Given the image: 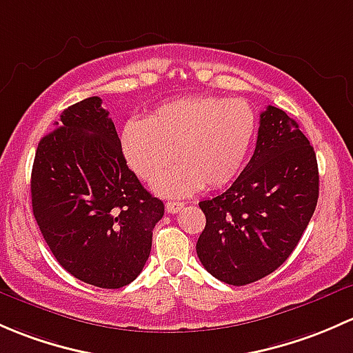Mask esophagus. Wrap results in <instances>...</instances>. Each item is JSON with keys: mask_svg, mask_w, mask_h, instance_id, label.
Instances as JSON below:
<instances>
[{"mask_svg": "<svg viewBox=\"0 0 353 353\" xmlns=\"http://www.w3.org/2000/svg\"><path fill=\"white\" fill-rule=\"evenodd\" d=\"M183 209V202H166V212L168 214H176Z\"/></svg>", "mask_w": 353, "mask_h": 353, "instance_id": "esophagus-1", "label": "esophagus"}]
</instances>
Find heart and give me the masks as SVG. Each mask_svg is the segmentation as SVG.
I'll list each match as a JSON object with an SVG mask.
<instances>
[{"label":"heart","instance_id":"obj_1","mask_svg":"<svg viewBox=\"0 0 353 353\" xmlns=\"http://www.w3.org/2000/svg\"><path fill=\"white\" fill-rule=\"evenodd\" d=\"M256 136V115L243 100L185 97L159 105L144 122L130 121L121 144L127 165L163 195L183 197L197 188H221L245 166Z\"/></svg>","mask_w":353,"mask_h":353}]
</instances>
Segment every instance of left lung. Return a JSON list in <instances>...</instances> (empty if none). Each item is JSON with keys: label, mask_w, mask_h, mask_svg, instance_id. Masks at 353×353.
Segmentation results:
<instances>
[{"label": "left lung", "mask_w": 353, "mask_h": 353, "mask_svg": "<svg viewBox=\"0 0 353 353\" xmlns=\"http://www.w3.org/2000/svg\"><path fill=\"white\" fill-rule=\"evenodd\" d=\"M316 152L284 110L260 114L256 148L224 194L202 201L205 228L197 256L207 272L231 285L267 277L290 256L316 209Z\"/></svg>", "instance_id": "8db88e82"}]
</instances>
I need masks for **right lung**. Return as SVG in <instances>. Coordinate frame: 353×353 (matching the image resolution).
<instances>
[{
  "label": "right lung",
  "mask_w": 353,
  "mask_h": 353,
  "mask_svg": "<svg viewBox=\"0 0 353 353\" xmlns=\"http://www.w3.org/2000/svg\"><path fill=\"white\" fill-rule=\"evenodd\" d=\"M32 166V209L50 252L72 277L121 289L143 272L165 205L127 166L101 98L61 114Z\"/></svg>",
  "instance_id": "obj_1"
}]
</instances>
